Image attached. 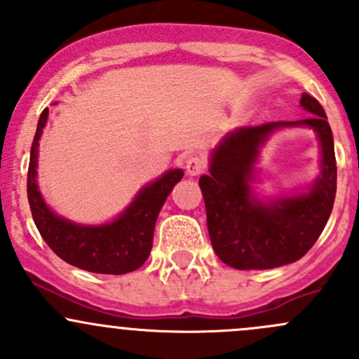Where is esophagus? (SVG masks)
<instances>
[{"instance_id":"obj_1","label":"esophagus","mask_w":359,"mask_h":359,"mask_svg":"<svg viewBox=\"0 0 359 359\" xmlns=\"http://www.w3.org/2000/svg\"><path fill=\"white\" fill-rule=\"evenodd\" d=\"M184 169H187L188 176H198L205 169L204 158L198 157V155H191L184 161Z\"/></svg>"}]
</instances>
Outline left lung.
<instances>
[{
  "instance_id": "obj_1",
  "label": "left lung",
  "mask_w": 359,
  "mask_h": 359,
  "mask_svg": "<svg viewBox=\"0 0 359 359\" xmlns=\"http://www.w3.org/2000/svg\"><path fill=\"white\" fill-rule=\"evenodd\" d=\"M309 119L242 126L223 136L209 157V175L198 180L205 202L210 243L224 264L236 269H271L301 259L323 231L337 190L334 136L323 107L302 93ZM309 127L320 142V176L304 191L261 198L255 164L275 130Z\"/></svg>"
}]
</instances>
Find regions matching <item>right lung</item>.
<instances>
[{
    "mask_svg": "<svg viewBox=\"0 0 359 359\" xmlns=\"http://www.w3.org/2000/svg\"><path fill=\"white\" fill-rule=\"evenodd\" d=\"M48 116V109L39 116L27 172L29 205L43 240L60 259L84 271L103 275L135 271L149 259L155 221L168 195L183 178V169H169L157 180L140 188L131 204L112 221L102 224L74 223L51 210L44 202L38 184L39 140Z\"/></svg>",
    "mask_w": 359,
    "mask_h": 359,
    "instance_id": "add662e5",
    "label": "right lung"
}]
</instances>
